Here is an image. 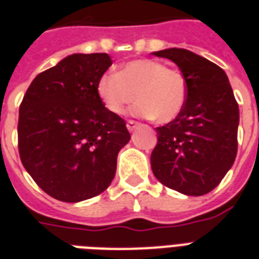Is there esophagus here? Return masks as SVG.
Wrapping results in <instances>:
<instances>
[{"instance_id":"esophagus-1","label":"esophagus","mask_w":259,"mask_h":259,"mask_svg":"<svg viewBox=\"0 0 259 259\" xmlns=\"http://www.w3.org/2000/svg\"><path fill=\"white\" fill-rule=\"evenodd\" d=\"M126 126H127V129H129L130 132H133L134 129H137L138 126H140V123H138V122L132 121V119H130V121H127V123H126Z\"/></svg>"}]
</instances>
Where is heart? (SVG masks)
Listing matches in <instances>:
<instances>
[{"label": "heart", "instance_id": "1", "mask_svg": "<svg viewBox=\"0 0 259 259\" xmlns=\"http://www.w3.org/2000/svg\"><path fill=\"white\" fill-rule=\"evenodd\" d=\"M97 93L110 113L125 114L137 98L132 110L134 115L164 123L175 119L184 107L187 80L179 70L152 59H140L123 64L117 74L102 75Z\"/></svg>", "mask_w": 259, "mask_h": 259}]
</instances>
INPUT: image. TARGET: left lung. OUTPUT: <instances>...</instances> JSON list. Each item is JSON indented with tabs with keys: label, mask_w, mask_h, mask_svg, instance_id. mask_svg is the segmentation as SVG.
<instances>
[{
	"label": "left lung",
	"mask_w": 259,
	"mask_h": 259,
	"mask_svg": "<svg viewBox=\"0 0 259 259\" xmlns=\"http://www.w3.org/2000/svg\"><path fill=\"white\" fill-rule=\"evenodd\" d=\"M172 60L187 80L180 114L156 127L150 156L154 176L188 196L211 192L233 166L238 150L239 107L221 67L183 48L153 52Z\"/></svg>",
	"instance_id": "8db88e82"
}]
</instances>
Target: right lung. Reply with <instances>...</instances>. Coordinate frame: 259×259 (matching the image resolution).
Returning <instances> with one entry per match:
<instances>
[{
	"instance_id": "1",
	"label": "right lung",
	"mask_w": 259,
	"mask_h": 259,
	"mask_svg": "<svg viewBox=\"0 0 259 259\" xmlns=\"http://www.w3.org/2000/svg\"><path fill=\"white\" fill-rule=\"evenodd\" d=\"M113 64L107 54H74L38 74L18 114V152L36 184L60 201L78 203L113 181L126 122L110 113L97 83Z\"/></svg>"
}]
</instances>
